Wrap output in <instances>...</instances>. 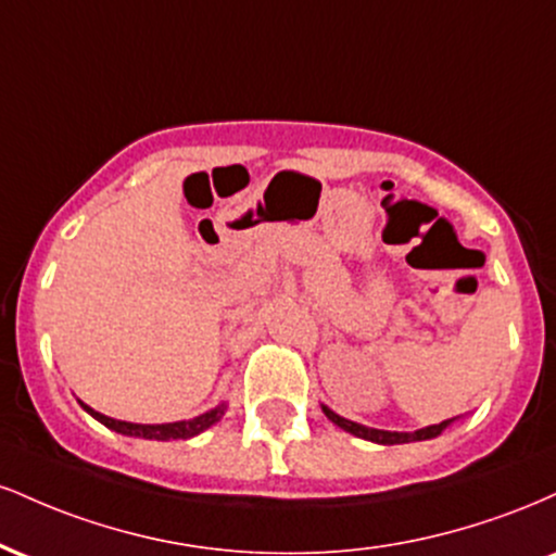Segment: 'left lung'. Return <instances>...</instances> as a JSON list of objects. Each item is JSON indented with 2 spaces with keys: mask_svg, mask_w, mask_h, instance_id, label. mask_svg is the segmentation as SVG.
<instances>
[{
  "mask_svg": "<svg viewBox=\"0 0 556 556\" xmlns=\"http://www.w3.org/2000/svg\"><path fill=\"white\" fill-rule=\"evenodd\" d=\"M324 413H327V418L331 424H337L340 429L355 433V437L361 439H368V442H376V444H407V442H424V439H433L439 437L446 426L452 424V420H442V424L437 426H426V429H418L413 433H405V431H381V429H368V426H361L355 424V420H348L342 416H337V413H331L329 407H324Z\"/></svg>",
  "mask_w": 556,
  "mask_h": 556,
  "instance_id": "1",
  "label": "left lung"
}]
</instances>
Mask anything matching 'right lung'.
<instances>
[{
	"label": "right lung",
	"instance_id": "right-lung-1",
	"mask_svg": "<svg viewBox=\"0 0 556 556\" xmlns=\"http://www.w3.org/2000/svg\"><path fill=\"white\" fill-rule=\"evenodd\" d=\"M83 405V402H80ZM86 407L91 416L99 420V424H104L106 429L117 431V433H125V437H140V439H159V442H169V439H190L195 437V433L206 431L208 426H214L216 420L225 416L227 405H219L214 407V410L203 413V416H195L190 420H177V424H156V426H143V424H127V420H114L110 416H101V413H96L93 407L83 405Z\"/></svg>",
	"mask_w": 556,
	"mask_h": 556
}]
</instances>
